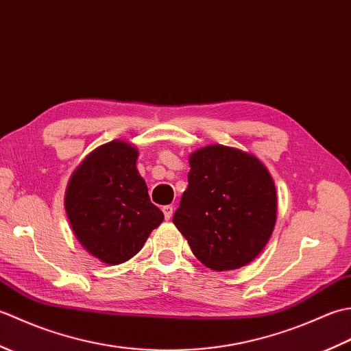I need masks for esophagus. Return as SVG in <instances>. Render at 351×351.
Here are the masks:
<instances>
[{"label": "esophagus", "mask_w": 351, "mask_h": 351, "mask_svg": "<svg viewBox=\"0 0 351 351\" xmlns=\"http://www.w3.org/2000/svg\"><path fill=\"white\" fill-rule=\"evenodd\" d=\"M162 213H164V217H166V220H170L171 215H173V206L171 205L162 206Z\"/></svg>", "instance_id": "1"}]
</instances>
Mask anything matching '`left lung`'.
Returning a JSON list of instances; mask_svg holds the SVG:
<instances>
[{
  "mask_svg": "<svg viewBox=\"0 0 351 351\" xmlns=\"http://www.w3.org/2000/svg\"><path fill=\"white\" fill-rule=\"evenodd\" d=\"M189 162V187L175 226L211 270L250 264L276 225L278 196L270 171L253 154L223 145L197 149Z\"/></svg>",
  "mask_w": 351,
  "mask_h": 351,
  "instance_id": "left-lung-1",
  "label": "left lung"
}]
</instances>
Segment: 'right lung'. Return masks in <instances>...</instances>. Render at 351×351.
I'll return each mask as SVG.
<instances>
[{"label":"right lung","instance_id":"obj_1","mask_svg":"<svg viewBox=\"0 0 351 351\" xmlns=\"http://www.w3.org/2000/svg\"><path fill=\"white\" fill-rule=\"evenodd\" d=\"M137 147L125 140L101 145L69 178L64 208L81 247L117 265L136 256L164 214L137 170Z\"/></svg>","mask_w":351,"mask_h":351}]
</instances>
